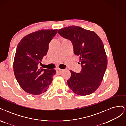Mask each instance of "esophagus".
<instances>
[{"instance_id": "1", "label": "esophagus", "mask_w": 126, "mask_h": 126, "mask_svg": "<svg viewBox=\"0 0 126 126\" xmlns=\"http://www.w3.org/2000/svg\"><path fill=\"white\" fill-rule=\"evenodd\" d=\"M62 71H63V70L60 69H57V70H56L57 73L58 74H60L62 72Z\"/></svg>"}]
</instances>
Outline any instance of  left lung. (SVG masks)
Wrapping results in <instances>:
<instances>
[{
    "label": "left lung",
    "mask_w": 126,
    "mask_h": 126,
    "mask_svg": "<svg viewBox=\"0 0 126 126\" xmlns=\"http://www.w3.org/2000/svg\"><path fill=\"white\" fill-rule=\"evenodd\" d=\"M58 33L71 41L74 53L80 57L81 62L82 69L80 73L70 70L68 86L80 96L92 94L100 85L107 66V58L101 40L94 32L79 26L60 29Z\"/></svg>",
    "instance_id": "obj_1"
}]
</instances>
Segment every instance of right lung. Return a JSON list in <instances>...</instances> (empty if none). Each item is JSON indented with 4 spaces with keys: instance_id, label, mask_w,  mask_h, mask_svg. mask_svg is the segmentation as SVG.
<instances>
[{
    "instance_id": "add662e5",
    "label": "right lung",
    "mask_w": 126,
    "mask_h": 126,
    "mask_svg": "<svg viewBox=\"0 0 126 126\" xmlns=\"http://www.w3.org/2000/svg\"><path fill=\"white\" fill-rule=\"evenodd\" d=\"M57 29H41L28 34L19 43L14 60V72L19 84L26 92L40 94L46 91L56 74L54 69L39 68L47 55L49 43Z\"/></svg>"
}]
</instances>
